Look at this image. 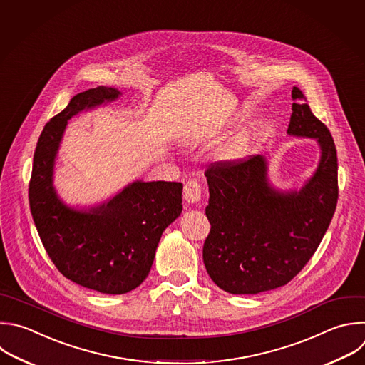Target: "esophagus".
<instances>
[{"label": "esophagus", "mask_w": 365, "mask_h": 365, "mask_svg": "<svg viewBox=\"0 0 365 365\" xmlns=\"http://www.w3.org/2000/svg\"><path fill=\"white\" fill-rule=\"evenodd\" d=\"M183 197H185L186 203H189V205H195V203L200 202L202 189H200V185L197 180H190L185 185Z\"/></svg>", "instance_id": "obj_1"}]
</instances>
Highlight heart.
<instances>
[{
    "label": "heart",
    "mask_w": 365,
    "mask_h": 365,
    "mask_svg": "<svg viewBox=\"0 0 365 365\" xmlns=\"http://www.w3.org/2000/svg\"><path fill=\"white\" fill-rule=\"evenodd\" d=\"M247 150H248V143L245 140H239L235 145H232V148L227 150V155H229V158L236 159V158L244 156L247 153Z\"/></svg>",
    "instance_id": "heart-1"
}]
</instances>
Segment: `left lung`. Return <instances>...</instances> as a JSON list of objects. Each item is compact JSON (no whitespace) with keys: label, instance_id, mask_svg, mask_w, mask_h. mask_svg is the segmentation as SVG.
<instances>
[{"label":"left lung","instance_id":"left-lung-1","mask_svg":"<svg viewBox=\"0 0 365 365\" xmlns=\"http://www.w3.org/2000/svg\"><path fill=\"white\" fill-rule=\"evenodd\" d=\"M288 135L315 139L321 156L299 189H277L268 160L257 155L206 170L210 232L203 262L223 291L255 295L287 285L311 259L329 226L338 200L336 149L327 126L292 88Z\"/></svg>","mask_w":365,"mask_h":365}]
</instances>
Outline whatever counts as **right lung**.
Segmentation results:
<instances>
[{
	"label": "right lung",
	"instance_id": "obj_1",
	"mask_svg": "<svg viewBox=\"0 0 365 365\" xmlns=\"http://www.w3.org/2000/svg\"><path fill=\"white\" fill-rule=\"evenodd\" d=\"M120 96L114 87L86 90L48 121L34 152L29 189L36 227L57 269L84 288L111 295L146 279L163 230L182 213L183 190L179 182L136 180L88 207H71L60 199L54 166L68 120Z\"/></svg>",
	"mask_w": 365,
	"mask_h": 365
}]
</instances>
